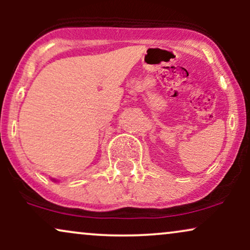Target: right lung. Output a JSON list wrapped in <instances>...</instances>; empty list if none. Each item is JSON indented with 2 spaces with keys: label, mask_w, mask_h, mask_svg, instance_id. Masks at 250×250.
Here are the masks:
<instances>
[{
  "label": "right lung",
  "mask_w": 250,
  "mask_h": 250,
  "mask_svg": "<svg viewBox=\"0 0 250 250\" xmlns=\"http://www.w3.org/2000/svg\"><path fill=\"white\" fill-rule=\"evenodd\" d=\"M51 180H53V181H55V182H56V180H54V179H51Z\"/></svg>",
  "instance_id": "add662e5"
}]
</instances>
